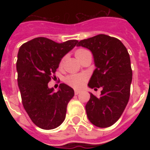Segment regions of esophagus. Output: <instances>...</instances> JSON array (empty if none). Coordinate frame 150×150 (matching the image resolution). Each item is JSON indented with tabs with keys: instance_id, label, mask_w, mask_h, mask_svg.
<instances>
[{
	"instance_id": "obj_1",
	"label": "esophagus",
	"mask_w": 150,
	"mask_h": 150,
	"mask_svg": "<svg viewBox=\"0 0 150 150\" xmlns=\"http://www.w3.org/2000/svg\"><path fill=\"white\" fill-rule=\"evenodd\" d=\"M74 93H75V94H76V95H78V94H79V93H81V91H80V90H75V91H74Z\"/></svg>"
}]
</instances>
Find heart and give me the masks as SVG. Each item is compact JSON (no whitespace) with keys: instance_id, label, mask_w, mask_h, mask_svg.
<instances>
[{"instance_id":"heart-1","label":"heart","mask_w":150,"mask_h":150,"mask_svg":"<svg viewBox=\"0 0 150 150\" xmlns=\"http://www.w3.org/2000/svg\"><path fill=\"white\" fill-rule=\"evenodd\" d=\"M87 51L88 50L78 49L75 53L76 57L78 59V57ZM63 63H64V57L61 59L60 62H59V67H62L63 66ZM85 81H86V77L83 74H71L65 78V83L75 88H78L82 87L85 83Z\"/></svg>"}]
</instances>
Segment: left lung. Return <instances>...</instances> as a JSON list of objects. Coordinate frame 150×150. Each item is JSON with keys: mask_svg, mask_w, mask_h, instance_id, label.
<instances>
[{"mask_svg": "<svg viewBox=\"0 0 150 150\" xmlns=\"http://www.w3.org/2000/svg\"><path fill=\"white\" fill-rule=\"evenodd\" d=\"M77 46L93 55L96 69L88 87L103 88L98 98L90 93L87 116L97 127H110L121 117L129 99L133 75L129 54L121 41L104 34L81 40Z\"/></svg>", "mask_w": 150, "mask_h": 150, "instance_id": "left-lung-1", "label": "left lung"}]
</instances>
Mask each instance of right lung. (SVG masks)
Listing matches in <instances>:
<instances>
[{
    "label": "right lung",
    "instance_id": "right-lung-1",
    "mask_svg": "<svg viewBox=\"0 0 150 150\" xmlns=\"http://www.w3.org/2000/svg\"><path fill=\"white\" fill-rule=\"evenodd\" d=\"M78 42L69 40L57 43L48 38H37L19 49L16 71L22 104L32 122L42 129H53L66 118L74 90L61 83L59 90L54 92L47 83L56 78L61 59Z\"/></svg>",
    "mask_w": 150,
    "mask_h": 150
}]
</instances>
